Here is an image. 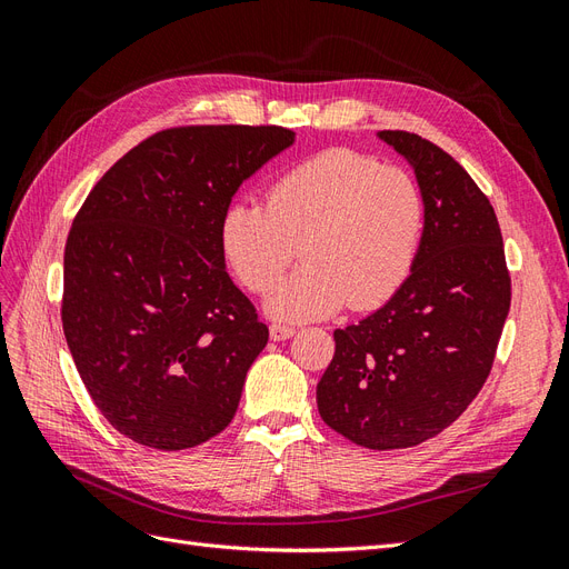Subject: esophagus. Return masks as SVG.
Masks as SVG:
<instances>
[{
    "label": "esophagus",
    "mask_w": 569,
    "mask_h": 569,
    "mask_svg": "<svg viewBox=\"0 0 569 569\" xmlns=\"http://www.w3.org/2000/svg\"><path fill=\"white\" fill-rule=\"evenodd\" d=\"M295 335H297L295 327L282 325V322H272V325H270V339H272V341H282V339L295 337Z\"/></svg>",
    "instance_id": "obj_1"
}]
</instances>
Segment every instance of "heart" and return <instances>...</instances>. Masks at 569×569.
<instances>
[{
  "instance_id": "1",
  "label": "heart",
  "mask_w": 569,
  "mask_h": 569,
  "mask_svg": "<svg viewBox=\"0 0 569 569\" xmlns=\"http://www.w3.org/2000/svg\"><path fill=\"white\" fill-rule=\"evenodd\" d=\"M425 197L399 166L330 149L287 170L268 201H234L220 220V249L253 295H266L301 256L306 266L274 289L268 311L320 318L349 301L366 311L391 299L416 263Z\"/></svg>"
}]
</instances>
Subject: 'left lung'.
<instances>
[{
	"instance_id": "8db88e82",
	"label": "left lung",
	"mask_w": 569,
	"mask_h": 569,
	"mask_svg": "<svg viewBox=\"0 0 569 569\" xmlns=\"http://www.w3.org/2000/svg\"><path fill=\"white\" fill-rule=\"evenodd\" d=\"M377 134L416 170L422 244L380 311L335 330L318 410L349 441L391 451L443 432L485 387L510 311V272L493 206L468 170L416 132Z\"/></svg>"
}]
</instances>
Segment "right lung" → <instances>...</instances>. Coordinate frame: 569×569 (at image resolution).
<instances>
[{
	"label": "right lung",
	"mask_w": 569,
	"mask_h": 569,
	"mask_svg": "<svg viewBox=\"0 0 569 569\" xmlns=\"http://www.w3.org/2000/svg\"><path fill=\"white\" fill-rule=\"evenodd\" d=\"M295 144L280 126H187L118 159L78 211L61 322L94 406L159 451L226 429L268 327L234 287L220 220L258 168Z\"/></svg>",
	"instance_id": "obj_1"
}]
</instances>
